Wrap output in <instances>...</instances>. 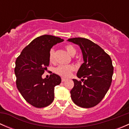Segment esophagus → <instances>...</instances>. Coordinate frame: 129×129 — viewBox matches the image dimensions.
Wrapping results in <instances>:
<instances>
[{
  "label": "esophagus",
  "instance_id": "1",
  "mask_svg": "<svg viewBox=\"0 0 129 129\" xmlns=\"http://www.w3.org/2000/svg\"><path fill=\"white\" fill-rule=\"evenodd\" d=\"M66 80V79H65V78H62V82H65Z\"/></svg>",
  "mask_w": 129,
  "mask_h": 129
}]
</instances>
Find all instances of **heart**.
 I'll return each instance as SVG.
<instances>
[{
    "mask_svg": "<svg viewBox=\"0 0 129 129\" xmlns=\"http://www.w3.org/2000/svg\"><path fill=\"white\" fill-rule=\"evenodd\" d=\"M66 49L67 52L71 56H74L76 54L77 50L72 45H67L66 46ZM49 60L50 62H53L55 60V50L54 49H51L49 51ZM74 71V67L72 65H60L54 70V72L58 75L63 77H69L71 75L72 72Z\"/></svg>",
    "mask_w": 129,
    "mask_h": 129,
    "instance_id": "obj_1",
    "label": "heart"
}]
</instances>
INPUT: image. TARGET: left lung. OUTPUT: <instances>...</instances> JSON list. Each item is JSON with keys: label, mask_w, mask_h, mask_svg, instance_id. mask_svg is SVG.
Listing matches in <instances>:
<instances>
[{"label": "left lung", "mask_w": 129, "mask_h": 129, "mask_svg": "<svg viewBox=\"0 0 129 129\" xmlns=\"http://www.w3.org/2000/svg\"><path fill=\"white\" fill-rule=\"evenodd\" d=\"M67 40L80 47L84 61L77 74L78 77L82 78L81 81L73 79L71 99L80 107H93L103 99L111 85L114 72L111 58L99 45L87 39Z\"/></svg>", "instance_id": "1"}]
</instances>
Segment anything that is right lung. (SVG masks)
Listing matches in <instances>:
<instances>
[{
	"label": "right lung",
	"instance_id": "right-lung-1",
	"mask_svg": "<svg viewBox=\"0 0 129 129\" xmlns=\"http://www.w3.org/2000/svg\"><path fill=\"white\" fill-rule=\"evenodd\" d=\"M63 41L55 36H41L32 40L17 58L14 69L17 87L24 99L35 107H45L54 101V88L60 84V77L52 74L49 79H42V75L49 66L50 49Z\"/></svg>",
	"mask_w": 129,
	"mask_h": 129
}]
</instances>
